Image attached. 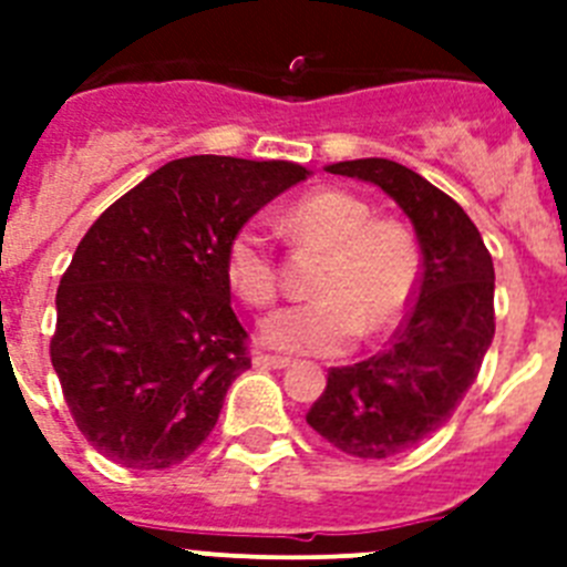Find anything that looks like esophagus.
Wrapping results in <instances>:
<instances>
[{
	"mask_svg": "<svg viewBox=\"0 0 567 567\" xmlns=\"http://www.w3.org/2000/svg\"><path fill=\"white\" fill-rule=\"evenodd\" d=\"M252 363L258 365V369H287L292 360L289 358H280V354H267V352H255L252 354Z\"/></svg>",
	"mask_w": 567,
	"mask_h": 567,
	"instance_id": "obj_1",
	"label": "esophagus"
}]
</instances>
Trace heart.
<instances>
[{
	"mask_svg": "<svg viewBox=\"0 0 567 567\" xmlns=\"http://www.w3.org/2000/svg\"><path fill=\"white\" fill-rule=\"evenodd\" d=\"M287 227L327 249V260L312 287L318 298L269 315L260 323L264 343L284 352L338 354L358 332L380 338L405 318L420 284V249L405 224L374 218L372 207L346 189H318L289 207ZM224 275L240 303H272L278 260L264 229H235L224 249Z\"/></svg>",
	"mask_w": 567,
	"mask_h": 567,
	"instance_id": "b5f03b06",
	"label": "heart"
}]
</instances>
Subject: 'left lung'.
Returning a JSON list of instances; mask_svg holds the SVG:
<instances>
[{
  "label": "left lung",
  "mask_w": 567,
  "mask_h": 567,
  "mask_svg": "<svg viewBox=\"0 0 567 567\" xmlns=\"http://www.w3.org/2000/svg\"><path fill=\"white\" fill-rule=\"evenodd\" d=\"M327 169L392 195L414 224L423 272L412 312L389 346L329 369L307 423L352 457H394L437 432L477 380L494 338V264L465 209L414 169L389 158Z\"/></svg>",
  "instance_id": "1"
}]
</instances>
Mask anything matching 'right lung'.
Masks as SVG:
<instances>
[{
    "label": "right lung",
    "instance_id": "add662e5",
    "mask_svg": "<svg viewBox=\"0 0 567 567\" xmlns=\"http://www.w3.org/2000/svg\"><path fill=\"white\" fill-rule=\"evenodd\" d=\"M307 175L292 162L189 155L147 175L84 233L59 280L50 360L99 454L169 468L209 437L227 389L252 365L224 249Z\"/></svg>",
    "mask_w": 567,
    "mask_h": 567
}]
</instances>
